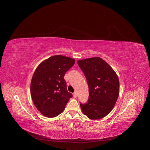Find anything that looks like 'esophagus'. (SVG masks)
Masks as SVG:
<instances>
[{
    "label": "esophagus",
    "mask_w": 150,
    "mask_h": 150,
    "mask_svg": "<svg viewBox=\"0 0 150 150\" xmlns=\"http://www.w3.org/2000/svg\"><path fill=\"white\" fill-rule=\"evenodd\" d=\"M74 98H76L77 97V93L76 92L74 93Z\"/></svg>",
    "instance_id": "obj_1"
}]
</instances>
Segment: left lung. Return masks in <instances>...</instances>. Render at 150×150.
Returning <instances> with one entry per match:
<instances>
[{"label": "left lung", "mask_w": 150, "mask_h": 150, "mask_svg": "<svg viewBox=\"0 0 150 150\" xmlns=\"http://www.w3.org/2000/svg\"><path fill=\"white\" fill-rule=\"evenodd\" d=\"M89 88L87 103L80 106L83 113L92 120L101 119L113 109L119 94V81L112 67L98 57L78 61Z\"/></svg>", "instance_id": "obj_1"}]
</instances>
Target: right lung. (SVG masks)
<instances>
[{
  "instance_id": "right-lung-1",
  "label": "right lung",
  "mask_w": 150,
  "mask_h": 150,
  "mask_svg": "<svg viewBox=\"0 0 150 150\" xmlns=\"http://www.w3.org/2000/svg\"><path fill=\"white\" fill-rule=\"evenodd\" d=\"M75 60L55 55L41 62L36 68L31 82V96L36 108L47 117L60 114L72 94L67 90L64 79Z\"/></svg>"
}]
</instances>
